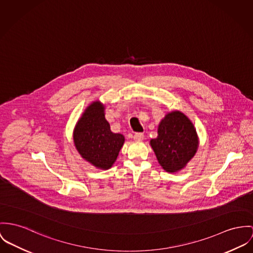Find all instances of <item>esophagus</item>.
Here are the masks:
<instances>
[{
	"mask_svg": "<svg viewBox=\"0 0 253 253\" xmlns=\"http://www.w3.org/2000/svg\"><path fill=\"white\" fill-rule=\"evenodd\" d=\"M133 138H134L135 140H137V141L142 140V139H143V134H141V133H136V134L133 136Z\"/></svg>",
	"mask_w": 253,
	"mask_h": 253,
	"instance_id": "obj_1",
	"label": "esophagus"
}]
</instances>
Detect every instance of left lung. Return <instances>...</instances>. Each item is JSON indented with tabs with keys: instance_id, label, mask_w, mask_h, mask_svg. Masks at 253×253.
<instances>
[{
	"instance_id": "left-lung-1",
	"label": "left lung",
	"mask_w": 253,
	"mask_h": 253,
	"mask_svg": "<svg viewBox=\"0 0 253 253\" xmlns=\"http://www.w3.org/2000/svg\"><path fill=\"white\" fill-rule=\"evenodd\" d=\"M199 138L194 123L180 111L168 113L158 125V136L150 140L156 158L169 173L185 169L194 158Z\"/></svg>"
}]
</instances>
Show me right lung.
<instances>
[{"label":"right lung","mask_w":253,"mask_h":253,"mask_svg":"<svg viewBox=\"0 0 253 253\" xmlns=\"http://www.w3.org/2000/svg\"><path fill=\"white\" fill-rule=\"evenodd\" d=\"M74 145L81 157L98 169L113 167L125 137L113 133L105 117V105L99 100L90 103L73 130Z\"/></svg>","instance_id":"1"}]
</instances>
